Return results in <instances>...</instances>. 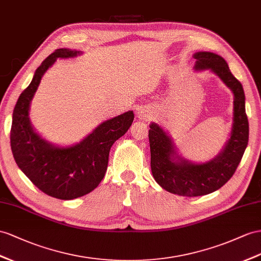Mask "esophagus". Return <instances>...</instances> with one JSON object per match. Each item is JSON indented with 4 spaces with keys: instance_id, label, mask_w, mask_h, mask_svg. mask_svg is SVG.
<instances>
[{
    "instance_id": "esophagus-1",
    "label": "esophagus",
    "mask_w": 261,
    "mask_h": 261,
    "mask_svg": "<svg viewBox=\"0 0 261 261\" xmlns=\"http://www.w3.org/2000/svg\"><path fill=\"white\" fill-rule=\"evenodd\" d=\"M138 118L140 120H149L150 119V112L146 109H139L138 111Z\"/></svg>"
}]
</instances>
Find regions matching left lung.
<instances>
[{
  "label": "left lung",
  "instance_id": "left-lung-1",
  "mask_svg": "<svg viewBox=\"0 0 261 261\" xmlns=\"http://www.w3.org/2000/svg\"><path fill=\"white\" fill-rule=\"evenodd\" d=\"M195 69H211L233 93V123L224 150L206 163L195 164L176 154L171 138L156 123L150 124L151 171L162 189L181 196H202L229 181L248 144L249 124L245 109L243 85L233 77L226 61L210 51L194 54Z\"/></svg>",
  "mask_w": 261,
  "mask_h": 261
}]
</instances>
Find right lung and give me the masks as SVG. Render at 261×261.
I'll use <instances>...</instances> for the list:
<instances>
[{
    "instance_id": "obj_1",
    "label": "right lung",
    "mask_w": 261,
    "mask_h": 261,
    "mask_svg": "<svg viewBox=\"0 0 261 261\" xmlns=\"http://www.w3.org/2000/svg\"><path fill=\"white\" fill-rule=\"evenodd\" d=\"M80 51L56 49L36 69L30 86L19 96L13 111L11 149L18 168L37 189L58 199H73L95 190L103 178L112 144L128 131L133 111L102 122L79 143L59 148L39 137L30 121V105L44 73L57 58Z\"/></svg>"
}]
</instances>
